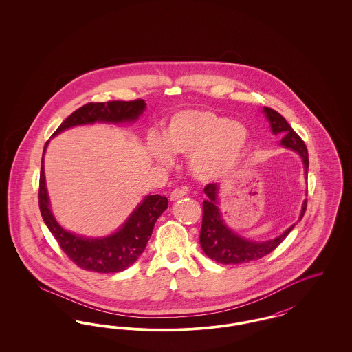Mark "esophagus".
<instances>
[{
    "label": "esophagus",
    "instance_id": "34e87169",
    "mask_svg": "<svg viewBox=\"0 0 352 352\" xmlns=\"http://www.w3.org/2000/svg\"><path fill=\"white\" fill-rule=\"evenodd\" d=\"M184 195H186V191L184 188H174L170 194V199L171 201H178V199L184 198Z\"/></svg>",
    "mask_w": 352,
    "mask_h": 352
}]
</instances>
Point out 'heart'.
I'll list each match as a JSON object with an SVG mask.
<instances>
[{"label":"heart","instance_id":"1","mask_svg":"<svg viewBox=\"0 0 352 352\" xmlns=\"http://www.w3.org/2000/svg\"><path fill=\"white\" fill-rule=\"evenodd\" d=\"M250 145V132L215 111L188 108L170 118L164 142L154 141L153 153L161 164H170V153L190 155V168L201 181H217L239 164Z\"/></svg>","mask_w":352,"mask_h":352}]
</instances>
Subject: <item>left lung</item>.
Returning a JSON list of instances; mask_svg holds the SVG:
<instances>
[{
	"mask_svg": "<svg viewBox=\"0 0 352 352\" xmlns=\"http://www.w3.org/2000/svg\"><path fill=\"white\" fill-rule=\"evenodd\" d=\"M264 113L268 118L273 134L284 135L281 140V145L287 149L297 151L301 155L305 175H307L309 154L301 137L293 131V128L287 124V121L274 109L265 107ZM204 194L207 195L208 199L203 201V219H201V237H199L201 250L211 260L220 264H226V265L245 264L267 256L284 241L285 237L296 226L293 224L285 231L284 234H280L273 240L263 241V243L252 241L234 234V231H231V228H228L224 224L218 207L219 184H207L204 187ZM306 207H307V201H303L302 204L300 220L305 215Z\"/></svg>",
	"mask_w": 352,
	"mask_h": 352,
	"instance_id": "8db88e82",
	"label": "left lung"
}]
</instances>
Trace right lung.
Masks as SVG:
<instances>
[{
	"mask_svg": "<svg viewBox=\"0 0 352 352\" xmlns=\"http://www.w3.org/2000/svg\"><path fill=\"white\" fill-rule=\"evenodd\" d=\"M145 101L141 99L132 101H107L88 102L72 112L54 132L56 135L65 129L76 125L100 122H126L135 121L145 109ZM49 141L45 145L43 155ZM43 155L41 164L38 203L42 218L59 247L79 268L98 273H116L129 268L151 239L154 224L161 214L168 208V198L161 195H148L134 210L132 215L118 232L101 239H87L83 236L71 234L62 228L55 220L50 210L45 181Z\"/></svg>",
	"mask_w": 352,
	"mask_h": 352,
	"instance_id": "1",
	"label": "right lung"
}]
</instances>
